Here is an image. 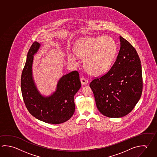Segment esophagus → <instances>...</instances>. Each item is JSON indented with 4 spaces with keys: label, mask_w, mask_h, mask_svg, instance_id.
<instances>
[{
    "label": "esophagus",
    "mask_w": 157,
    "mask_h": 157,
    "mask_svg": "<svg viewBox=\"0 0 157 157\" xmlns=\"http://www.w3.org/2000/svg\"><path fill=\"white\" fill-rule=\"evenodd\" d=\"M80 82H82V85H85L88 83V80L85 78H80Z\"/></svg>",
    "instance_id": "esophagus-1"
}]
</instances>
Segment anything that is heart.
<instances>
[{"label":"heart","mask_w":157,"mask_h":157,"mask_svg":"<svg viewBox=\"0 0 157 157\" xmlns=\"http://www.w3.org/2000/svg\"><path fill=\"white\" fill-rule=\"evenodd\" d=\"M75 52L68 54L69 61L77 63L78 56L84 57L83 64L87 72L99 75L110 69L117 54V45L110 36L89 37L76 43Z\"/></svg>","instance_id":"1"}]
</instances>
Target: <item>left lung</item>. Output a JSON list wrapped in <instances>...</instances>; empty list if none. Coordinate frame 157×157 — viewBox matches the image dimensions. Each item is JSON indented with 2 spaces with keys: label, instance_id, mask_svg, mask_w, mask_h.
<instances>
[{
  "label": "left lung",
  "instance_id": "1",
  "mask_svg": "<svg viewBox=\"0 0 157 157\" xmlns=\"http://www.w3.org/2000/svg\"><path fill=\"white\" fill-rule=\"evenodd\" d=\"M120 49L106 74L90 83L96 106L103 115L119 118L129 113L142 93L140 59L132 44L120 36Z\"/></svg>",
  "mask_w": 157,
  "mask_h": 157
}]
</instances>
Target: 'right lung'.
I'll return each instance as SVG.
<instances>
[{
  "instance_id": "1",
  "label": "right lung",
  "mask_w": 157,
  "mask_h": 157,
  "mask_svg": "<svg viewBox=\"0 0 157 157\" xmlns=\"http://www.w3.org/2000/svg\"><path fill=\"white\" fill-rule=\"evenodd\" d=\"M41 44L34 42L28 52L22 71L21 89L26 107L33 117L47 124H59L68 121L75 111L74 96L81 87L77 71L64 75L59 79L57 88L50 96L40 93L33 80V56Z\"/></svg>"
}]
</instances>
